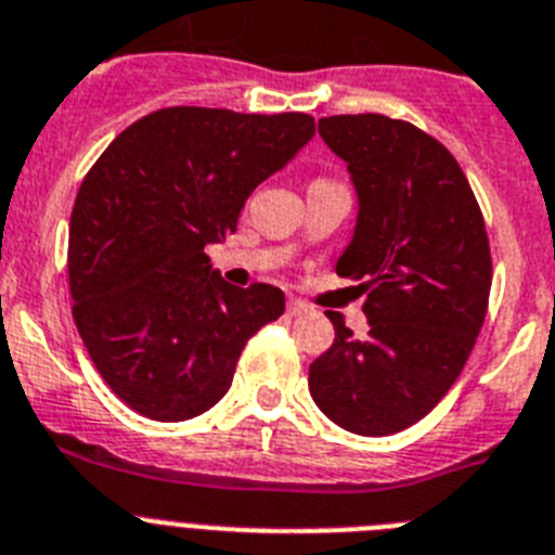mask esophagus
<instances>
[{
  "label": "esophagus",
  "mask_w": 555,
  "mask_h": 555,
  "mask_svg": "<svg viewBox=\"0 0 555 555\" xmlns=\"http://www.w3.org/2000/svg\"><path fill=\"white\" fill-rule=\"evenodd\" d=\"M287 313H291V315H307V313H310V307H307L305 301H299V299H291V301H287Z\"/></svg>",
  "instance_id": "esophagus-1"
}]
</instances>
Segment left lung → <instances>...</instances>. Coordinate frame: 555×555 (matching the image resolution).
<instances>
[{"instance_id": "8db88e82", "label": "left lung", "mask_w": 555, "mask_h": 555, "mask_svg": "<svg viewBox=\"0 0 555 555\" xmlns=\"http://www.w3.org/2000/svg\"><path fill=\"white\" fill-rule=\"evenodd\" d=\"M347 163L358 214L335 270L364 282L366 335L330 315L310 364L315 406L352 435H395L440 403L472 356L491 293L486 222L443 143L386 115L319 120Z\"/></svg>"}]
</instances>
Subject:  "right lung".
Segmentation results:
<instances>
[{
  "instance_id": "add662e5",
  "label": "right lung",
  "mask_w": 555,
  "mask_h": 555,
  "mask_svg": "<svg viewBox=\"0 0 555 555\" xmlns=\"http://www.w3.org/2000/svg\"><path fill=\"white\" fill-rule=\"evenodd\" d=\"M315 134L305 112L169 106L115 138L69 217L73 319L112 392L177 423L222 400L250 335L285 313L273 285L234 287L206 245Z\"/></svg>"
}]
</instances>
